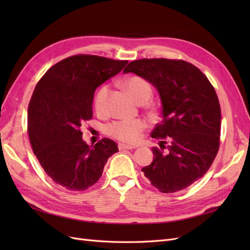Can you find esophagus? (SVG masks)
<instances>
[{"mask_svg": "<svg viewBox=\"0 0 250 250\" xmlns=\"http://www.w3.org/2000/svg\"><path fill=\"white\" fill-rule=\"evenodd\" d=\"M133 148H135V146H133V145H126V144H124V143L119 144V149L120 150H125V149L130 150V149H133Z\"/></svg>", "mask_w": 250, "mask_h": 250, "instance_id": "obj_1", "label": "esophagus"}]
</instances>
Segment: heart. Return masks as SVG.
<instances>
[{
    "mask_svg": "<svg viewBox=\"0 0 250 250\" xmlns=\"http://www.w3.org/2000/svg\"><path fill=\"white\" fill-rule=\"evenodd\" d=\"M123 84L125 88L130 93V95L138 102L149 99L152 94V87L150 83L142 77L132 76L127 78ZM109 93V87L107 85L102 86L95 97V108L99 113H104L106 110L107 98ZM145 127V122L142 120H118L108 126V133L113 138L119 139L124 142H135Z\"/></svg>",
    "mask_w": 250,
    "mask_h": 250,
    "instance_id": "b5f03b06",
    "label": "heart"
}]
</instances>
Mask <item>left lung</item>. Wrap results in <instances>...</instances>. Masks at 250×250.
<instances>
[{"instance_id":"1","label":"left lung","mask_w":250,"mask_h":250,"mask_svg":"<svg viewBox=\"0 0 250 250\" xmlns=\"http://www.w3.org/2000/svg\"><path fill=\"white\" fill-rule=\"evenodd\" d=\"M123 73L146 79L158 92L162 124L151 137L160 140L152 148L153 161L142 171L163 193L190 187L208 172L219 150L221 109L213 85L199 69L184 60L140 59Z\"/></svg>"}]
</instances>
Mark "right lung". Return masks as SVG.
Returning <instances> with one entry per match:
<instances>
[{
	"instance_id": "right-lung-1",
	"label": "right lung",
	"mask_w": 250,
	"mask_h": 250,
	"mask_svg": "<svg viewBox=\"0 0 250 250\" xmlns=\"http://www.w3.org/2000/svg\"><path fill=\"white\" fill-rule=\"evenodd\" d=\"M127 62L71 56L53 65L35 86L28 107L29 139L43 171L66 190L84 191L95 185L108 158L119 151L109 139L88 146L80 128L93 117L96 88Z\"/></svg>"
}]
</instances>
